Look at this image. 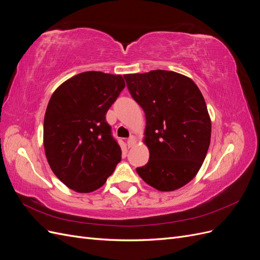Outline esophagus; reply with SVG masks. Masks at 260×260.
<instances>
[{
  "instance_id": "esophagus-1",
  "label": "esophagus",
  "mask_w": 260,
  "mask_h": 260,
  "mask_svg": "<svg viewBox=\"0 0 260 260\" xmlns=\"http://www.w3.org/2000/svg\"><path fill=\"white\" fill-rule=\"evenodd\" d=\"M137 142H138V139L135 136H132V137H130L128 139V142L127 143H128L129 147H132V146H135L137 144Z\"/></svg>"
}]
</instances>
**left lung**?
I'll use <instances>...</instances> for the list:
<instances>
[{
	"label": "left lung",
	"mask_w": 260,
	"mask_h": 260,
	"mask_svg": "<svg viewBox=\"0 0 260 260\" xmlns=\"http://www.w3.org/2000/svg\"><path fill=\"white\" fill-rule=\"evenodd\" d=\"M123 77L146 119L143 141L149 159L137 172L156 190H178L198 175L210 144L203 94L190 78L168 70Z\"/></svg>",
	"instance_id": "8db88e82"
}]
</instances>
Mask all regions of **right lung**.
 <instances>
[{"label": "right lung", "mask_w": 260, "mask_h": 260, "mask_svg": "<svg viewBox=\"0 0 260 260\" xmlns=\"http://www.w3.org/2000/svg\"><path fill=\"white\" fill-rule=\"evenodd\" d=\"M124 86L120 75L85 72L52 94L44 116L45 156L54 175L75 192L98 190L121 160L105 115Z\"/></svg>", "instance_id": "obj_1"}]
</instances>
